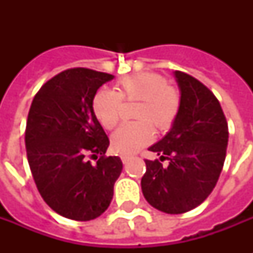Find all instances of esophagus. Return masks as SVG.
Wrapping results in <instances>:
<instances>
[{"label":"esophagus","mask_w":253,"mask_h":253,"mask_svg":"<svg viewBox=\"0 0 253 253\" xmlns=\"http://www.w3.org/2000/svg\"><path fill=\"white\" fill-rule=\"evenodd\" d=\"M121 159H122L123 164H126V163L128 162V160H130V156H122V158H121Z\"/></svg>","instance_id":"1"}]
</instances>
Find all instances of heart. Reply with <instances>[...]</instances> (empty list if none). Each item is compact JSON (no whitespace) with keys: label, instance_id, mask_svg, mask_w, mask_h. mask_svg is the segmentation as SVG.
Wrapping results in <instances>:
<instances>
[{"label":"heart","instance_id":"heart-1","mask_svg":"<svg viewBox=\"0 0 253 253\" xmlns=\"http://www.w3.org/2000/svg\"><path fill=\"white\" fill-rule=\"evenodd\" d=\"M122 101H139L136 122L125 123L111 136V148L132 155L154 139V127L166 132L174 125L181 109V95L168 79L154 72L136 73L117 84V90L101 89L93 97V113L105 130H113L122 114Z\"/></svg>","mask_w":253,"mask_h":253}]
</instances>
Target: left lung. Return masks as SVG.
Wrapping results in <instances>:
<instances>
[{
  "mask_svg": "<svg viewBox=\"0 0 253 253\" xmlns=\"http://www.w3.org/2000/svg\"><path fill=\"white\" fill-rule=\"evenodd\" d=\"M181 109L164 138L150 147L160 160H144L142 192L147 202L167 214H182L201 205L215 188L223 168L228 126L219 101L188 73L174 72ZM169 160L168 166L162 161Z\"/></svg>",
  "mask_w": 253,
  "mask_h": 253,
  "instance_id": "obj_1",
  "label": "left lung"
}]
</instances>
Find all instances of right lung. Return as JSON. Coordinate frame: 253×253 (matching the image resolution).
I'll return each mask as SVG.
<instances>
[{
    "instance_id": "add662e5",
    "label": "right lung",
    "mask_w": 253,
    "mask_h": 253,
    "mask_svg": "<svg viewBox=\"0 0 253 253\" xmlns=\"http://www.w3.org/2000/svg\"><path fill=\"white\" fill-rule=\"evenodd\" d=\"M113 77L67 69L42 85L30 107L25 143L34 181L45 204L68 219L101 215L122 172V160L105 155L110 142L91 107L98 87Z\"/></svg>"
}]
</instances>
